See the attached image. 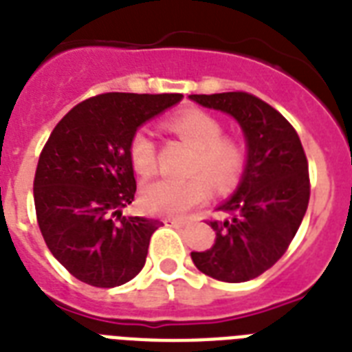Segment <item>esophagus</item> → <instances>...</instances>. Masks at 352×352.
<instances>
[{
	"instance_id": "1",
	"label": "esophagus",
	"mask_w": 352,
	"mask_h": 352,
	"mask_svg": "<svg viewBox=\"0 0 352 352\" xmlns=\"http://www.w3.org/2000/svg\"><path fill=\"white\" fill-rule=\"evenodd\" d=\"M164 222L170 226H175V228H182V226H186V221H182V219H164Z\"/></svg>"
}]
</instances>
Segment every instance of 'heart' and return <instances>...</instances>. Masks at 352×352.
<instances>
[{
	"label": "heart",
	"mask_w": 352,
	"mask_h": 352,
	"mask_svg": "<svg viewBox=\"0 0 352 352\" xmlns=\"http://www.w3.org/2000/svg\"><path fill=\"white\" fill-rule=\"evenodd\" d=\"M166 130L195 146L188 179H157L142 191V204L155 215L177 217L204 202L211 184L228 191L239 182L245 168V150L230 135H222V124L197 108L182 110L164 121ZM130 161L139 175H150L157 166V148L150 131L137 130L130 141Z\"/></svg>",
	"instance_id": "heart-1"
}]
</instances>
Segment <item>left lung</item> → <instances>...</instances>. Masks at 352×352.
<instances>
[{
    "label": "left lung",
    "instance_id": "8db88e82",
    "mask_svg": "<svg viewBox=\"0 0 352 352\" xmlns=\"http://www.w3.org/2000/svg\"><path fill=\"white\" fill-rule=\"evenodd\" d=\"M201 107L235 117L248 144L242 181L210 221L215 244L193 251L197 270L222 282L256 278L284 255L309 204V168L296 130L280 111L248 92L190 96Z\"/></svg>",
    "mask_w": 352,
    "mask_h": 352
}]
</instances>
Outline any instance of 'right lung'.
Returning <instances> with one entry per match:
<instances>
[{"mask_svg":"<svg viewBox=\"0 0 352 352\" xmlns=\"http://www.w3.org/2000/svg\"><path fill=\"white\" fill-rule=\"evenodd\" d=\"M182 94L90 97L48 137L34 177V204L48 250L72 276L116 287L142 270L159 221L124 217L135 197L130 141L137 128Z\"/></svg>","mask_w":352,"mask_h":352,"instance_id":"right-lung-1","label":"right lung"}]
</instances>
